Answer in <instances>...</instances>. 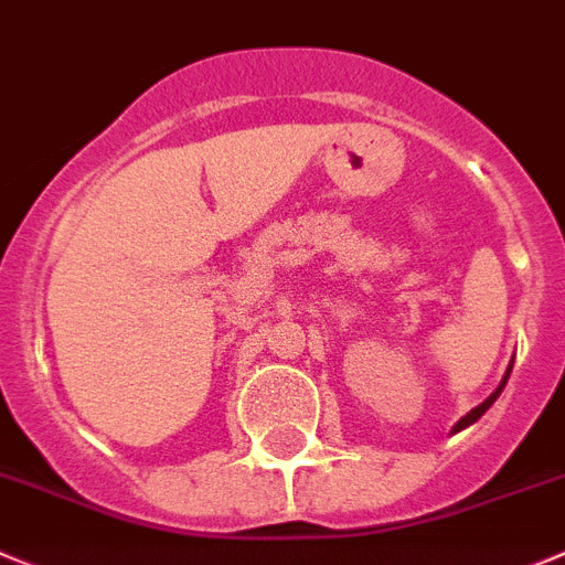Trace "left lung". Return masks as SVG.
Listing matches in <instances>:
<instances>
[{"mask_svg":"<svg viewBox=\"0 0 565 565\" xmlns=\"http://www.w3.org/2000/svg\"><path fill=\"white\" fill-rule=\"evenodd\" d=\"M510 369H513V360H510V366H508V372H504V377H502V383H499V388H497V391H493V394H491V396H488V399H486V402H482V405H477V407H475V411H471V413H466V416H463V418H460V422H458V424H455V427H452V433H460V429H466V427H469V424H475V422H477V418H480V416H482V413H486V411H488V407H491V405H493V402H497V396H499V394H502L504 383H508V377H510Z\"/></svg>","mask_w":565,"mask_h":565,"instance_id":"obj_1","label":"left lung"}]
</instances>
